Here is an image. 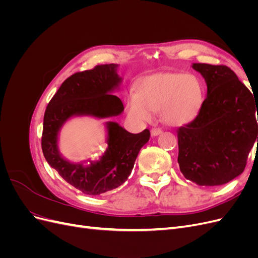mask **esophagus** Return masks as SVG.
Returning a JSON list of instances; mask_svg holds the SVG:
<instances>
[{"label":"esophagus","instance_id":"esophagus-1","mask_svg":"<svg viewBox=\"0 0 258 258\" xmlns=\"http://www.w3.org/2000/svg\"><path fill=\"white\" fill-rule=\"evenodd\" d=\"M161 132H162V130L160 128H153L151 130V135L153 137H157V136H159L161 134Z\"/></svg>","mask_w":258,"mask_h":258}]
</instances>
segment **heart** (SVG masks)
Instances as JSON below:
<instances>
[{
	"instance_id": "b5f03b06",
	"label": "heart",
	"mask_w": 258,
	"mask_h": 258,
	"mask_svg": "<svg viewBox=\"0 0 258 258\" xmlns=\"http://www.w3.org/2000/svg\"><path fill=\"white\" fill-rule=\"evenodd\" d=\"M204 86L196 75L165 72L148 75L137 84V92L130 91L126 108L137 122H147L153 113L160 114L169 126H183L194 120L204 104Z\"/></svg>"
}]
</instances>
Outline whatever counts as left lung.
Segmentation results:
<instances>
[{
  "instance_id": "left-lung-1",
  "label": "left lung",
  "mask_w": 258,
  "mask_h": 258,
  "mask_svg": "<svg viewBox=\"0 0 258 258\" xmlns=\"http://www.w3.org/2000/svg\"><path fill=\"white\" fill-rule=\"evenodd\" d=\"M191 67L205 79L208 92L198 116L177 130V162L183 175L197 185H223L243 172L258 143V103L228 67Z\"/></svg>"
}]
</instances>
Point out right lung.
Wrapping results in <instances>:
<instances>
[{
	"label": "right lung",
	"instance_id": "right-lung-1",
	"mask_svg": "<svg viewBox=\"0 0 258 258\" xmlns=\"http://www.w3.org/2000/svg\"><path fill=\"white\" fill-rule=\"evenodd\" d=\"M118 64H102L67 79L52 97L44 115L42 150L45 159L60 176L76 189L97 196L127 181L140 150L150 140V130L130 134L116 121H106L107 148L99 160L74 163L59 152L58 136L62 126L75 116L102 119L123 111L121 100L112 92L122 82Z\"/></svg>",
	"mask_w": 258,
	"mask_h": 258
}]
</instances>
